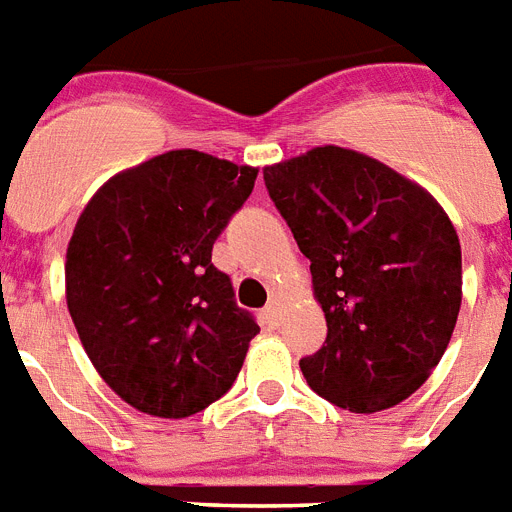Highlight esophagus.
<instances>
[{"instance_id":"esophagus-1","label":"esophagus","mask_w":512,"mask_h":512,"mask_svg":"<svg viewBox=\"0 0 512 512\" xmlns=\"http://www.w3.org/2000/svg\"><path fill=\"white\" fill-rule=\"evenodd\" d=\"M264 316L269 319V324L280 322V316H282V301H280V298H272V301L266 303Z\"/></svg>"}]
</instances>
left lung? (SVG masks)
Here are the masks:
<instances>
[{"label": "left lung", "instance_id": "1", "mask_svg": "<svg viewBox=\"0 0 512 512\" xmlns=\"http://www.w3.org/2000/svg\"><path fill=\"white\" fill-rule=\"evenodd\" d=\"M301 253L327 342L308 387L353 413L403 403L445 356L460 301V240L426 188L369 154L316 146L264 167Z\"/></svg>", "mask_w": 512, "mask_h": 512}]
</instances>
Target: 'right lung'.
Instances as JSON below:
<instances>
[{
  "label": "right lung",
  "mask_w": 512,
  "mask_h": 512,
  "mask_svg": "<svg viewBox=\"0 0 512 512\" xmlns=\"http://www.w3.org/2000/svg\"><path fill=\"white\" fill-rule=\"evenodd\" d=\"M259 170L193 149L117 172L75 222L65 298L99 377L135 411L185 418L232 387L259 335L211 246Z\"/></svg>",
  "instance_id": "obj_1"
}]
</instances>
